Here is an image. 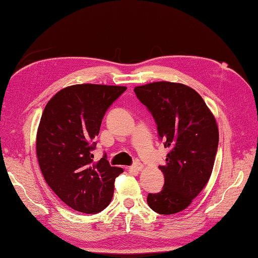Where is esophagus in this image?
I'll return each mask as SVG.
<instances>
[{"label": "esophagus", "mask_w": 258, "mask_h": 258, "mask_svg": "<svg viewBox=\"0 0 258 258\" xmlns=\"http://www.w3.org/2000/svg\"><path fill=\"white\" fill-rule=\"evenodd\" d=\"M143 167H144V166H143V164L140 163V162H135V163L133 164V166H131V168L135 169V171H137V172L142 171Z\"/></svg>", "instance_id": "esophagus-1"}]
</instances>
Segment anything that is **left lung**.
Here are the masks:
<instances>
[{
  "label": "left lung",
  "instance_id": "left-lung-1",
  "mask_svg": "<svg viewBox=\"0 0 258 258\" xmlns=\"http://www.w3.org/2000/svg\"><path fill=\"white\" fill-rule=\"evenodd\" d=\"M134 92L153 115L159 140L169 148L159 166L165 179L162 191L149 193L147 203L160 215H173L191 205L210 178L219 143L216 119L200 94L186 85L156 82Z\"/></svg>",
  "mask_w": 258,
  "mask_h": 258
}]
</instances>
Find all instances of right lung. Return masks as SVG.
Masks as SVG:
<instances>
[{
  "instance_id": "add662e5",
  "label": "right lung",
  "mask_w": 258,
  "mask_h": 258,
  "mask_svg": "<svg viewBox=\"0 0 258 258\" xmlns=\"http://www.w3.org/2000/svg\"><path fill=\"white\" fill-rule=\"evenodd\" d=\"M124 86L79 84L55 94L43 110L37 134V156L56 196L76 211L95 213L109 206L115 178L123 172L104 154L94 162L102 119Z\"/></svg>"
}]
</instances>
